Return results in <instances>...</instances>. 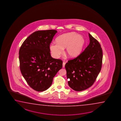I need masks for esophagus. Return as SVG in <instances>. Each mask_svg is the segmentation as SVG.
Wrapping results in <instances>:
<instances>
[{"instance_id":"esophagus-1","label":"esophagus","mask_w":121,"mask_h":121,"mask_svg":"<svg viewBox=\"0 0 121 121\" xmlns=\"http://www.w3.org/2000/svg\"><path fill=\"white\" fill-rule=\"evenodd\" d=\"M65 64H66V63H65V62H63V68L65 67Z\"/></svg>"}]
</instances>
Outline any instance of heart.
I'll use <instances>...</instances> for the list:
<instances>
[{
	"label": "heart",
	"instance_id": "heart-1",
	"mask_svg": "<svg viewBox=\"0 0 121 121\" xmlns=\"http://www.w3.org/2000/svg\"><path fill=\"white\" fill-rule=\"evenodd\" d=\"M56 41V42H52L50 45L52 54L55 58L59 57L64 48H65V53L69 57H76L81 52L85 43L83 37L74 32L60 35Z\"/></svg>",
	"mask_w": 121,
	"mask_h": 121
}]
</instances>
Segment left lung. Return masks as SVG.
Masks as SVG:
<instances>
[{
    "instance_id": "left-lung-1",
    "label": "left lung",
    "mask_w": 121,
    "mask_h": 121,
    "mask_svg": "<svg viewBox=\"0 0 121 121\" xmlns=\"http://www.w3.org/2000/svg\"><path fill=\"white\" fill-rule=\"evenodd\" d=\"M90 43L84 51L65 65L68 85L77 91L89 88L100 72L103 51L98 41L88 33Z\"/></svg>"
}]
</instances>
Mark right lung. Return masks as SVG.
<instances>
[{
	"mask_svg": "<svg viewBox=\"0 0 121 121\" xmlns=\"http://www.w3.org/2000/svg\"><path fill=\"white\" fill-rule=\"evenodd\" d=\"M57 31H35L27 38L19 51L22 74L31 88L37 91L47 90L62 68L63 61L50 55L49 45Z\"/></svg>",
	"mask_w": 121,
	"mask_h": 121,
	"instance_id": "add662e5",
	"label": "right lung"
}]
</instances>
